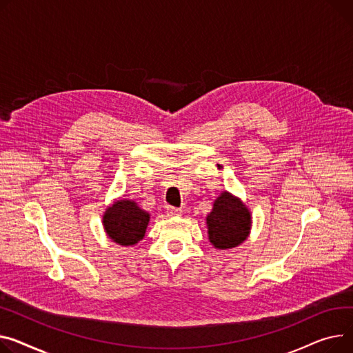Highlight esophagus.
Listing matches in <instances>:
<instances>
[{
  "mask_svg": "<svg viewBox=\"0 0 353 353\" xmlns=\"http://www.w3.org/2000/svg\"><path fill=\"white\" fill-rule=\"evenodd\" d=\"M166 211L169 216H180L181 214V208H176V207H166Z\"/></svg>",
  "mask_w": 353,
  "mask_h": 353,
  "instance_id": "1",
  "label": "esophagus"
}]
</instances>
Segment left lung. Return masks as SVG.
<instances>
[{
    "mask_svg": "<svg viewBox=\"0 0 353 353\" xmlns=\"http://www.w3.org/2000/svg\"><path fill=\"white\" fill-rule=\"evenodd\" d=\"M208 240L219 250L234 248L244 243L251 230L250 210L228 192H223L207 216Z\"/></svg>",
    "mask_w": 353,
    "mask_h": 353,
    "instance_id": "1",
    "label": "left lung"
}]
</instances>
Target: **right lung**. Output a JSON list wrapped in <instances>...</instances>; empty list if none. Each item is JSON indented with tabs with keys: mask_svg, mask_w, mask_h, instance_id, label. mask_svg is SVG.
I'll return each mask as SVG.
<instances>
[{
	"mask_svg": "<svg viewBox=\"0 0 353 353\" xmlns=\"http://www.w3.org/2000/svg\"><path fill=\"white\" fill-rule=\"evenodd\" d=\"M150 220L148 211L133 200H116L103 214V227L108 237L119 245H134L145 237Z\"/></svg>",
	"mask_w": 353,
	"mask_h": 353,
	"instance_id": "1",
	"label": "right lung"
}]
</instances>
